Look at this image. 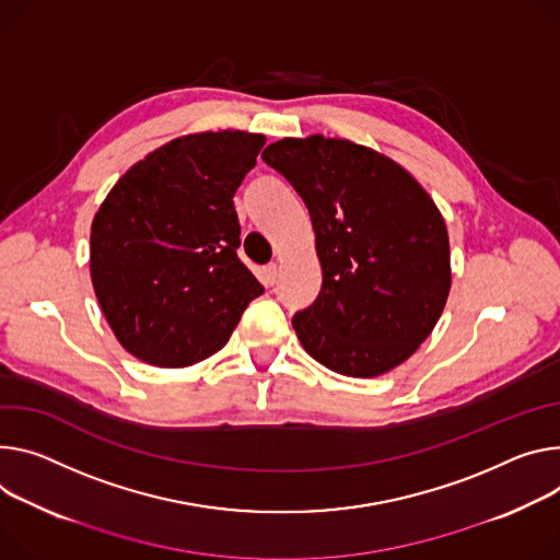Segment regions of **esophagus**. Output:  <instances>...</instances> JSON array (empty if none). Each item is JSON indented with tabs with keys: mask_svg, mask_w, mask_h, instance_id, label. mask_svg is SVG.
<instances>
[{
	"mask_svg": "<svg viewBox=\"0 0 560 560\" xmlns=\"http://www.w3.org/2000/svg\"><path fill=\"white\" fill-rule=\"evenodd\" d=\"M277 277H279V270H277L275 264H270V266H266V268L261 270V281H264L268 288H272V285L277 283Z\"/></svg>",
	"mask_w": 560,
	"mask_h": 560,
	"instance_id": "obj_1",
	"label": "esophagus"
}]
</instances>
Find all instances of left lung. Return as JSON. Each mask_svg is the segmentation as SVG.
Returning a JSON list of instances; mask_svg holds the SVG:
<instances>
[{
  "label": "left lung",
  "mask_w": 560,
  "mask_h": 560,
  "mask_svg": "<svg viewBox=\"0 0 560 560\" xmlns=\"http://www.w3.org/2000/svg\"><path fill=\"white\" fill-rule=\"evenodd\" d=\"M306 202L322 290L292 326L326 369L377 377L435 328L451 288L448 234L420 183L350 140L283 138L261 154Z\"/></svg>",
  "instance_id": "1"
}]
</instances>
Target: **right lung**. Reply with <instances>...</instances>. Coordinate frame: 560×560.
Masks as SVG:
<instances>
[{
  "instance_id": "obj_1",
  "label": "right lung",
  "mask_w": 560,
  "mask_h": 560,
  "mask_svg": "<svg viewBox=\"0 0 560 560\" xmlns=\"http://www.w3.org/2000/svg\"><path fill=\"white\" fill-rule=\"evenodd\" d=\"M261 133L176 138L136 163L91 225V281L138 360L180 369L221 350L264 285L241 264L234 191Z\"/></svg>"
}]
</instances>
